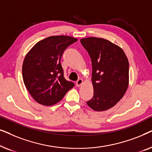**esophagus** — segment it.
Segmentation results:
<instances>
[{"label": "esophagus", "instance_id": "34e87169", "mask_svg": "<svg viewBox=\"0 0 152 152\" xmlns=\"http://www.w3.org/2000/svg\"><path fill=\"white\" fill-rule=\"evenodd\" d=\"M82 83H83V80H82V79H79V80L76 82V86L79 87L81 84H82Z\"/></svg>", "mask_w": 152, "mask_h": 152}]
</instances>
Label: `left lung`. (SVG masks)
<instances>
[{"mask_svg":"<svg viewBox=\"0 0 152 152\" xmlns=\"http://www.w3.org/2000/svg\"><path fill=\"white\" fill-rule=\"evenodd\" d=\"M92 63L93 96L86 103L96 111L115 106L129 84V61L124 51L111 41L97 37L82 39Z\"/></svg>","mask_w":152,"mask_h":152,"instance_id":"8db88e82","label":"left lung"}]
</instances>
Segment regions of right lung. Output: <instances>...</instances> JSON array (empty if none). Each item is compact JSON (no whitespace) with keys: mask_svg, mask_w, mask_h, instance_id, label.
Segmentation results:
<instances>
[{"mask_svg":"<svg viewBox=\"0 0 152 152\" xmlns=\"http://www.w3.org/2000/svg\"><path fill=\"white\" fill-rule=\"evenodd\" d=\"M77 39L53 36L39 41L25 57L22 67L24 84L35 101L45 106L59 102L73 82L64 78L61 57L64 50Z\"/></svg>","mask_w":152,"mask_h":152,"instance_id":"add662e5","label":"right lung"}]
</instances>
